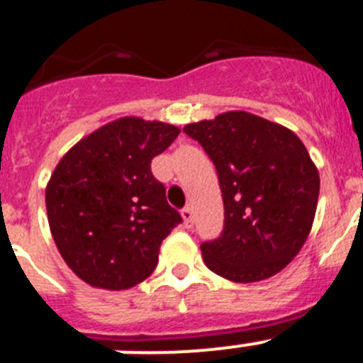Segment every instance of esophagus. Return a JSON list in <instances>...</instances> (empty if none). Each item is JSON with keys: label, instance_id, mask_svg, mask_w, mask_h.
Returning <instances> with one entry per match:
<instances>
[{"label": "esophagus", "instance_id": "34e87169", "mask_svg": "<svg viewBox=\"0 0 363 363\" xmlns=\"http://www.w3.org/2000/svg\"><path fill=\"white\" fill-rule=\"evenodd\" d=\"M182 218H184L185 228L194 227V212H192L191 207H185L184 211H182Z\"/></svg>", "mask_w": 363, "mask_h": 363}]
</instances>
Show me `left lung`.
I'll return each mask as SVG.
<instances>
[{"label": "left lung", "mask_w": 363, "mask_h": 363, "mask_svg": "<svg viewBox=\"0 0 363 363\" xmlns=\"http://www.w3.org/2000/svg\"><path fill=\"white\" fill-rule=\"evenodd\" d=\"M214 162L225 228L201 245L208 270L257 282L290 264L317 212L320 176L291 129L248 111H227L184 128Z\"/></svg>", "instance_id": "8db88e82"}]
</instances>
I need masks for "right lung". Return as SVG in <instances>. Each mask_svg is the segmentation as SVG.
<instances>
[{"instance_id":"obj_1","label":"right lung","mask_w":363,"mask_h":363,"mask_svg":"<svg viewBox=\"0 0 363 363\" xmlns=\"http://www.w3.org/2000/svg\"><path fill=\"white\" fill-rule=\"evenodd\" d=\"M179 128L122 116L73 145L46 185L52 238L69 270L93 288L121 291L145 281L162 241L182 223L151 172Z\"/></svg>"}]
</instances>
